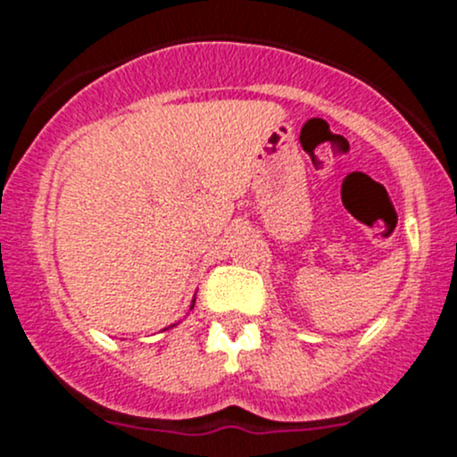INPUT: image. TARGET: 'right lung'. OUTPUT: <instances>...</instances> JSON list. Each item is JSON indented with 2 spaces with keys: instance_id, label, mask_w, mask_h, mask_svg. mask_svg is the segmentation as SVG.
<instances>
[{
  "instance_id": "obj_1",
  "label": "right lung",
  "mask_w": 457,
  "mask_h": 457,
  "mask_svg": "<svg viewBox=\"0 0 457 457\" xmlns=\"http://www.w3.org/2000/svg\"><path fill=\"white\" fill-rule=\"evenodd\" d=\"M190 310H195V301H192V305H190ZM170 327H174V325H170Z\"/></svg>"
}]
</instances>
